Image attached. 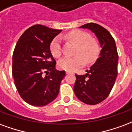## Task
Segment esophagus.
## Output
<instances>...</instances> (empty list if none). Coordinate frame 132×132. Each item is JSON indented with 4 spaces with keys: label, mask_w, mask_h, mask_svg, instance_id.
Listing matches in <instances>:
<instances>
[{
    "label": "esophagus",
    "mask_w": 132,
    "mask_h": 132,
    "mask_svg": "<svg viewBox=\"0 0 132 132\" xmlns=\"http://www.w3.org/2000/svg\"><path fill=\"white\" fill-rule=\"evenodd\" d=\"M72 72H70V71H66V74H70V73Z\"/></svg>",
    "instance_id": "obj_1"
}]
</instances>
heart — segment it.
<instances>
[{"mask_svg": "<svg viewBox=\"0 0 132 132\" xmlns=\"http://www.w3.org/2000/svg\"><path fill=\"white\" fill-rule=\"evenodd\" d=\"M66 38L77 45L75 57H65L58 61V67L62 70L73 71L77 68L84 65L86 61L88 63L95 62L100 53V46L98 41L85 31L74 30L65 36ZM50 50L52 55L58 57L62 54L61 40L57 36L52 41Z\"/></svg>", "mask_w": 132, "mask_h": 132, "instance_id": "1", "label": "heart"}]
</instances>
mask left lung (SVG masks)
I'll list each match as a JSON object with an SVG mask.
<instances>
[{"label":"left lung","mask_w":132,"mask_h":132,"mask_svg":"<svg viewBox=\"0 0 132 132\" xmlns=\"http://www.w3.org/2000/svg\"><path fill=\"white\" fill-rule=\"evenodd\" d=\"M79 28L91 30L98 40L101 51L96 62L84 75H76L74 92L79 100L88 105L104 101L112 90L117 75L118 54L114 38L108 31L96 23Z\"/></svg>","instance_id":"1"}]
</instances>
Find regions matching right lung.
<instances>
[{"mask_svg": "<svg viewBox=\"0 0 132 132\" xmlns=\"http://www.w3.org/2000/svg\"><path fill=\"white\" fill-rule=\"evenodd\" d=\"M61 31L36 24L17 41L12 55V76L18 93L28 104L45 106L58 95L65 72L55 69L50 46Z\"/></svg>", "mask_w": 132, "mask_h": 132, "instance_id": "1", "label": "right lung"}]
</instances>
